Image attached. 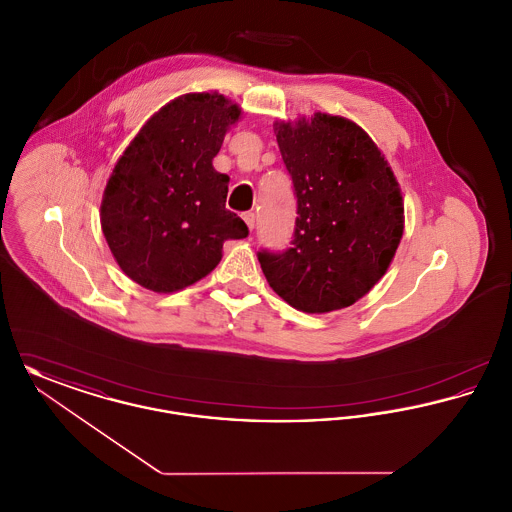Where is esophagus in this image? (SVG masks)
I'll list each match as a JSON object with an SVG mask.
<instances>
[{
  "mask_svg": "<svg viewBox=\"0 0 512 512\" xmlns=\"http://www.w3.org/2000/svg\"><path fill=\"white\" fill-rule=\"evenodd\" d=\"M242 217H244L245 224H247V228H249V230H253V226H255V213L247 211V213H244Z\"/></svg>",
  "mask_w": 512,
  "mask_h": 512,
  "instance_id": "34e87169",
  "label": "esophagus"
}]
</instances>
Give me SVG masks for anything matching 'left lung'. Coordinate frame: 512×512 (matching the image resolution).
Wrapping results in <instances>:
<instances>
[{
  "label": "left lung",
  "instance_id": "left-lung-1",
  "mask_svg": "<svg viewBox=\"0 0 512 512\" xmlns=\"http://www.w3.org/2000/svg\"><path fill=\"white\" fill-rule=\"evenodd\" d=\"M292 174V247L259 253L268 286L293 309L322 315L370 292L403 238L405 207L395 174L365 130L345 117L274 121Z\"/></svg>",
  "mask_w": 512,
  "mask_h": 512
}]
</instances>
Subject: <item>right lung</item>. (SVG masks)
<instances>
[{"label": "right lung", "instance_id": "obj_1", "mask_svg": "<svg viewBox=\"0 0 512 512\" xmlns=\"http://www.w3.org/2000/svg\"><path fill=\"white\" fill-rule=\"evenodd\" d=\"M242 107L219 92L184 94L153 113L122 151L101 197V230L122 272L155 293L205 278L247 226L224 203L213 159Z\"/></svg>", "mask_w": 512, "mask_h": 512}]
</instances>
